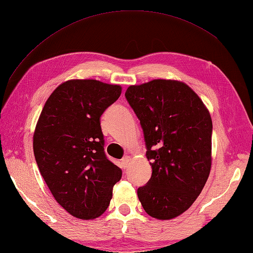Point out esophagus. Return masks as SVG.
I'll return each instance as SVG.
<instances>
[{
	"mask_svg": "<svg viewBox=\"0 0 253 253\" xmlns=\"http://www.w3.org/2000/svg\"><path fill=\"white\" fill-rule=\"evenodd\" d=\"M130 160H131V157L130 155H125V157H124L123 159H122V165H123V168L124 169H126L128 165H129V163H130Z\"/></svg>",
	"mask_w": 253,
	"mask_h": 253,
	"instance_id": "34e87169",
	"label": "esophagus"
}]
</instances>
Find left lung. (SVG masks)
I'll return each instance as SVG.
<instances>
[{"label":"left lung","mask_w":253,"mask_h":253,"mask_svg":"<svg viewBox=\"0 0 253 253\" xmlns=\"http://www.w3.org/2000/svg\"><path fill=\"white\" fill-rule=\"evenodd\" d=\"M143 130L151 178L137 193L150 216L170 219L189 209L211 170L212 120L202 100L177 80L154 79L125 93Z\"/></svg>","instance_id":"1"}]
</instances>
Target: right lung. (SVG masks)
<instances>
[{
	"instance_id": "add662e5",
	"label": "right lung",
	"mask_w": 253,
	"mask_h": 253,
	"mask_svg": "<svg viewBox=\"0 0 253 253\" xmlns=\"http://www.w3.org/2000/svg\"><path fill=\"white\" fill-rule=\"evenodd\" d=\"M122 87L94 79L63 83L46 100L34 133L36 162L57 203L73 216L105 212L122 169L106 158L100 117Z\"/></svg>"
}]
</instances>
